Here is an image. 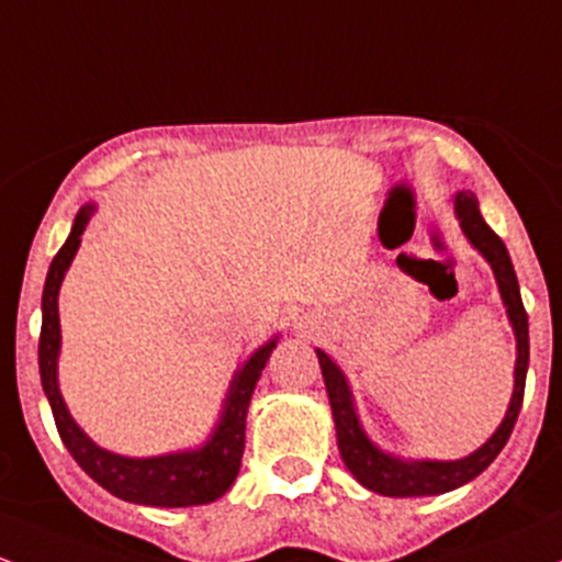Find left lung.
<instances>
[{"label": "left lung", "mask_w": 562, "mask_h": 562, "mask_svg": "<svg viewBox=\"0 0 562 562\" xmlns=\"http://www.w3.org/2000/svg\"><path fill=\"white\" fill-rule=\"evenodd\" d=\"M454 215H458L460 228H463V234L469 236L471 245L482 252V258L490 263V269H493L501 299H504L506 315H509V323L517 336L515 393H512L504 423L498 425V430L484 441L480 450L460 460H401V458H393V454L382 452L380 447L366 436V430L360 428L350 385H347V376L341 374L339 366H336L326 352L317 350V360H321L323 380H326V390H328L330 412H334L336 441H339L341 460H345L347 469L352 471V476H356L363 487L374 490V493L380 495H393V498H415V495L450 493V490L471 482L474 476H480L482 471L498 458V452L506 447L512 430H515L519 409H522L530 341H528V312H525L522 299H519L515 266H512L509 250H506V245L501 241V236L484 223L480 202H476L474 193L471 191L454 193Z\"/></svg>", "instance_id": "8db88e82"}]
</instances>
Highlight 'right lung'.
Here are the masks:
<instances>
[{
    "mask_svg": "<svg viewBox=\"0 0 562 562\" xmlns=\"http://www.w3.org/2000/svg\"><path fill=\"white\" fill-rule=\"evenodd\" d=\"M97 206L86 204L75 217V226L69 232L61 250L53 258L45 277L43 291V330H40V376L43 390L50 401L53 420H56L58 436L69 454L78 460V465L102 484L115 498L142 506H199L212 504L232 487L241 465L245 452V420L247 406H250L252 390L261 376L266 360L277 347V336L258 347L234 374L228 387L226 404H223L221 420L210 439L199 450L158 454V458H123V454L102 450L93 445L80 425L72 420L67 404L58 390V350H61V326H58V291L61 280L72 263L75 252L80 247V236L86 232Z\"/></svg>",
    "mask_w": 562,
    "mask_h": 562,
    "instance_id": "right-lung-1",
    "label": "right lung"
}]
</instances>
